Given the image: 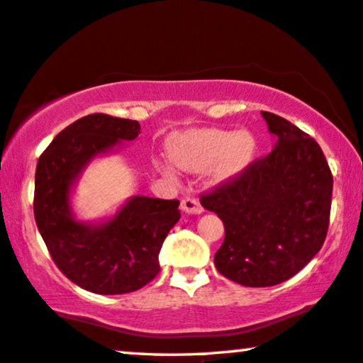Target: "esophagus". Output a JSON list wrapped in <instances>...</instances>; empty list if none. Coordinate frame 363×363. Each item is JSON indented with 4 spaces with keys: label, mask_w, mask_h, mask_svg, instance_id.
<instances>
[{
    "label": "esophagus",
    "mask_w": 363,
    "mask_h": 363,
    "mask_svg": "<svg viewBox=\"0 0 363 363\" xmlns=\"http://www.w3.org/2000/svg\"><path fill=\"white\" fill-rule=\"evenodd\" d=\"M181 209L187 212V214H201V212H204V207H202L199 199H196V197H184L181 202Z\"/></svg>",
    "instance_id": "34e87169"
}]
</instances>
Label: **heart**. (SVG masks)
<instances>
[{"label": "heart", "instance_id": "heart-1", "mask_svg": "<svg viewBox=\"0 0 363 363\" xmlns=\"http://www.w3.org/2000/svg\"><path fill=\"white\" fill-rule=\"evenodd\" d=\"M257 143L247 131L238 134L222 129H204L172 138L169 152L186 171H202L217 161V176L234 177L252 162Z\"/></svg>", "mask_w": 363, "mask_h": 363}]
</instances>
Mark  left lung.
Here are the masks:
<instances>
[{"instance_id":"1","label":"left lung","mask_w":363,"mask_h":363,"mask_svg":"<svg viewBox=\"0 0 363 363\" xmlns=\"http://www.w3.org/2000/svg\"><path fill=\"white\" fill-rule=\"evenodd\" d=\"M262 116L275 147L201 194L224 222L217 270L247 287L277 286L306 267L327 238L332 206L333 177L315 139L277 114Z\"/></svg>"}]
</instances>
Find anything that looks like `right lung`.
<instances>
[{
    "label": "right lung",
    "mask_w": 363,
    "mask_h": 363,
    "mask_svg": "<svg viewBox=\"0 0 363 363\" xmlns=\"http://www.w3.org/2000/svg\"><path fill=\"white\" fill-rule=\"evenodd\" d=\"M141 133L138 121L89 114L67 125L40 156L35 176L36 225L51 259L84 291L134 292L159 274V250L181 217L177 199L136 196L101 225L77 222L69 189L91 159Z\"/></svg>",
    "instance_id": "right-lung-1"
}]
</instances>
